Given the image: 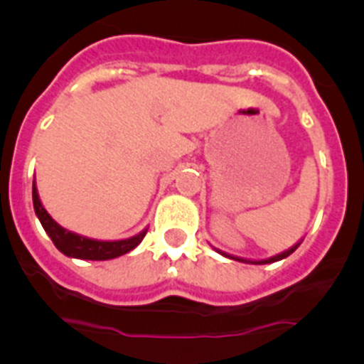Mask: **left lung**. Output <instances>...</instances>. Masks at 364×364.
I'll use <instances>...</instances> for the list:
<instances>
[{
    "instance_id": "left-lung-1",
    "label": "left lung",
    "mask_w": 364,
    "mask_h": 364,
    "mask_svg": "<svg viewBox=\"0 0 364 364\" xmlns=\"http://www.w3.org/2000/svg\"><path fill=\"white\" fill-rule=\"evenodd\" d=\"M301 242H302V240H299V242H295L294 246L288 247V250H284V252L277 253V255H273V257H268V259H259V260H257V259H244V257L230 255V253L222 252V250H218V247H213V250H215V252H217V253H220V255L228 257V259L239 260V262H246V264H272V262H277V260H282V259H286V257H290L291 253H294L295 250H297V247L301 246Z\"/></svg>"
}]
</instances>
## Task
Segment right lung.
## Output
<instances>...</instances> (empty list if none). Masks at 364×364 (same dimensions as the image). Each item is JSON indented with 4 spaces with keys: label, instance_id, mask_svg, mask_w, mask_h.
<instances>
[{
    "label": "right lung",
    "instance_id": "right-lung-1",
    "mask_svg": "<svg viewBox=\"0 0 364 364\" xmlns=\"http://www.w3.org/2000/svg\"><path fill=\"white\" fill-rule=\"evenodd\" d=\"M32 204H34V211H36V217L40 218L41 226L47 231V235L50 237V240L54 242V246L63 253V255L70 257V259H82V260H109L117 259V257L125 255L129 253L131 250L142 242L144 237L147 233V228L142 230L134 237L122 240H98V239H89V237H83V235L74 233V231L65 230L63 226H60L49 213L43 208L40 200V195H38L36 180L32 182Z\"/></svg>",
    "mask_w": 364,
    "mask_h": 364
}]
</instances>
